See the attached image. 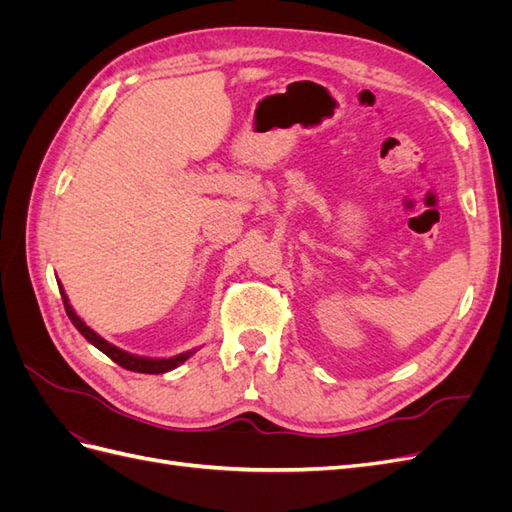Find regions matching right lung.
<instances>
[{
    "mask_svg": "<svg viewBox=\"0 0 512 512\" xmlns=\"http://www.w3.org/2000/svg\"><path fill=\"white\" fill-rule=\"evenodd\" d=\"M59 290H61V286H59ZM61 299H64V307H66V314H68V318L72 320V324L76 329H79V333L87 339L89 344H94L100 352H104L108 359H113L117 365H121L123 369H130V371H138V374H164V371H170V369H175L177 365H181L183 361H188L190 356L196 352V350H188V352H183V354H177V356H170V359H145V356H136V354H130V352H123V350H119L117 346H113V344H108L106 339H102L96 331H91L87 324L74 314V309H72V305L68 303V297H66V292L61 290Z\"/></svg>",
    "mask_w": 512,
    "mask_h": 512,
    "instance_id": "obj_1",
    "label": "right lung"
}]
</instances>
